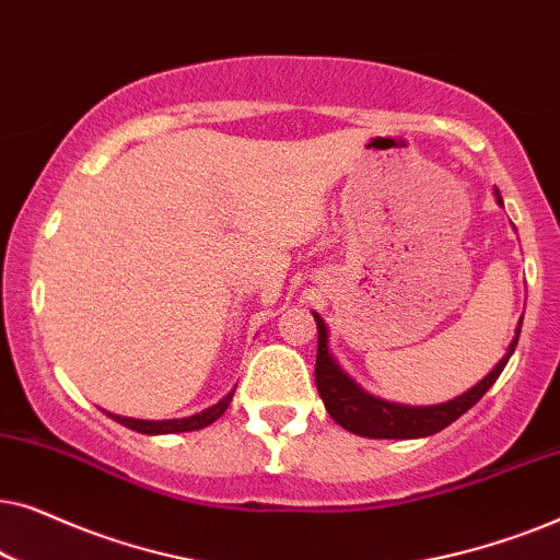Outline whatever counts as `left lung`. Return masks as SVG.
<instances>
[{
	"label": "left lung",
	"instance_id": "obj_1",
	"mask_svg": "<svg viewBox=\"0 0 560 560\" xmlns=\"http://www.w3.org/2000/svg\"><path fill=\"white\" fill-rule=\"evenodd\" d=\"M500 198V194H497ZM502 203V198H500ZM318 326V354H316V387L324 400L328 416L347 431L357 435H366V439H423V435H433L443 431V428L462 418L466 410L474 408L489 387L494 385L504 366H508L512 351L517 347L520 328H523V318L517 324V334L512 339L508 354L500 359V364L487 374L479 385H474L469 393H464L456 400H448L443 405H431V408H408V405H395L377 400V397L366 395L362 387L354 385L341 372V366L334 362L328 354V331L320 316L313 313Z\"/></svg>",
	"mask_w": 560,
	"mask_h": 560
}]
</instances>
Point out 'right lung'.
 I'll return each mask as SVG.
<instances>
[{
	"label": "right lung",
	"mask_w": 560,
	"mask_h": 560,
	"mask_svg": "<svg viewBox=\"0 0 560 560\" xmlns=\"http://www.w3.org/2000/svg\"><path fill=\"white\" fill-rule=\"evenodd\" d=\"M236 389V387H234ZM234 389L229 393L224 400H219L217 405H211V408H206L203 412H198V416H190V418H178V420H137V418H121V416H112L109 418L117 420V423L132 428L137 433H148V435H160V433H186V431H201V428L211 425L213 420L224 416V410L229 408V402H232L234 397Z\"/></svg>",
	"instance_id": "add662e5"
}]
</instances>
